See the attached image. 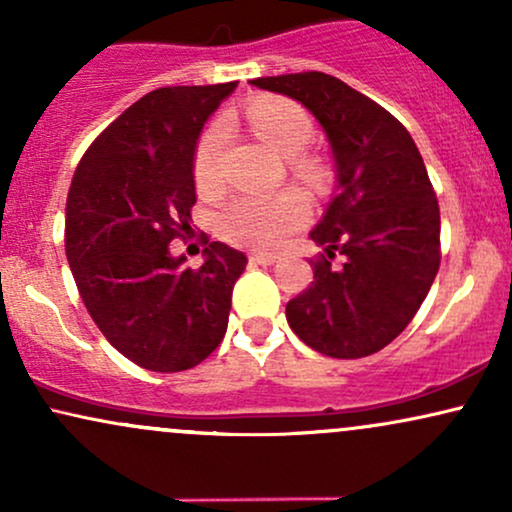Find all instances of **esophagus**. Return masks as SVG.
Returning <instances> with one entry per match:
<instances>
[{
    "mask_svg": "<svg viewBox=\"0 0 512 512\" xmlns=\"http://www.w3.org/2000/svg\"><path fill=\"white\" fill-rule=\"evenodd\" d=\"M250 262H252V264H262V267H267V264L279 262V257L269 255V252H255V255H250Z\"/></svg>",
    "mask_w": 512,
    "mask_h": 512,
    "instance_id": "obj_1",
    "label": "esophagus"
}]
</instances>
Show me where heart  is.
I'll list each match as a JSON object with an SVG mask.
<instances>
[{
  "mask_svg": "<svg viewBox=\"0 0 512 512\" xmlns=\"http://www.w3.org/2000/svg\"><path fill=\"white\" fill-rule=\"evenodd\" d=\"M257 137L281 156H298L313 139V122L301 105L284 98H260L248 108ZM226 120H214L199 137L192 170L199 190L214 192L221 185L219 158L226 142ZM310 219V202L303 192L284 190L272 197L233 195L216 211V231L228 243L252 250L279 248L293 231Z\"/></svg>",
  "mask_w": 512,
  "mask_h": 512,
  "instance_id": "1",
  "label": "heart"
}]
</instances>
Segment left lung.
Returning a JSON list of instances; mask_svg holds the SVG:
<instances>
[{
  "mask_svg": "<svg viewBox=\"0 0 512 512\" xmlns=\"http://www.w3.org/2000/svg\"><path fill=\"white\" fill-rule=\"evenodd\" d=\"M303 103L330 139L337 197L310 238L313 281L286 303L291 330L332 358H361L402 334L440 267V209L407 127L337 76L252 79ZM340 257V264L333 257Z\"/></svg>",
  "mask_w": 512,
  "mask_h": 512,
  "instance_id": "8db88e82",
  "label": "left lung"
}]
</instances>
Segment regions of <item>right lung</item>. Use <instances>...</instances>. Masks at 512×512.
I'll return each mask as SVG.
<instances>
[{"label": "right lung", "mask_w": 512, "mask_h": 512, "mask_svg": "<svg viewBox=\"0 0 512 512\" xmlns=\"http://www.w3.org/2000/svg\"><path fill=\"white\" fill-rule=\"evenodd\" d=\"M238 84L146 93L86 149L67 195L64 250L103 337L156 373L195 368L221 344L248 257L202 233L204 262L170 243L192 231L197 139Z\"/></svg>", "instance_id": "add662e5"}]
</instances>
